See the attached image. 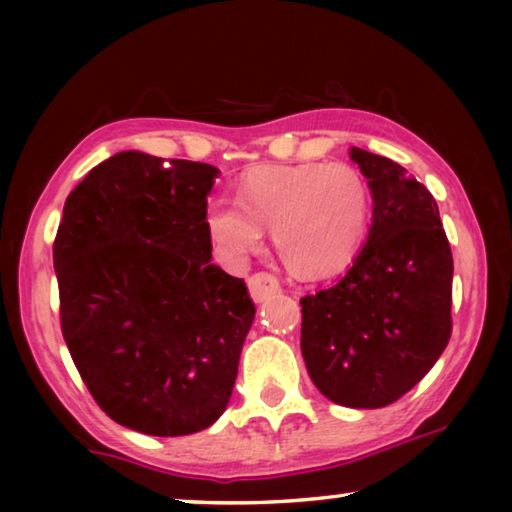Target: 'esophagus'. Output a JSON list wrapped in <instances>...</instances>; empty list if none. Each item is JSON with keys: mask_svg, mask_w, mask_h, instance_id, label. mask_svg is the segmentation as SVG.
<instances>
[{"mask_svg": "<svg viewBox=\"0 0 512 512\" xmlns=\"http://www.w3.org/2000/svg\"><path fill=\"white\" fill-rule=\"evenodd\" d=\"M248 291L255 302H264L275 296V293H280V282H277V277L273 273L259 271L248 277Z\"/></svg>", "mask_w": 512, "mask_h": 512, "instance_id": "34e87169", "label": "esophagus"}]
</instances>
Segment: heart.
I'll return each instance as SVG.
<instances>
[{"label": "heart", "instance_id": "obj_1", "mask_svg": "<svg viewBox=\"0 0 512 512\" xmlns=\"http://www.w3.org/2000/svg\"><path fill=\"white\" fill-rule=\"evenodd\" d=\"M372 187L345 162L257 167L239 183L237 203L207 207L205 228L230 266L262 248L271 230L280 262L300 277H325L348 266L368 237Z\"/></svg>", "mask_w": 512, "mask_h": 512}]
</instances>
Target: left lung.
I'll return each instance as SVG.
<instances>
[{
  "instance_id": "8db88e82",
  "label": "left lung",
  "mask_w": 512,
  "mask_h": 512,
  "mask_svg": "<svg viewBox=\"0 0 512 512\" xmlns=\"http://www.w3.org/2000/svg\"><path fill=\"white\" fill-rule=\"evenodd\" d=\"M372 187L368 241L348 273L305 296L300 348L327 400L381 409L427 375L452 336L454 259L429 189L352 146Z\"/></svg>"
}]
</instances>
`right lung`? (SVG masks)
<instances>
[{"mask_svg": "<svg viewBox=\"0 0 512 512\" xmlns=\"http://www.w3.org/2000/svg\"><path fill=\"white\" fill-rule=\"evenodd\" d=\"M219 169L124 151L67 196L54 241L60 327L94 402L121 427L189 436L219 420L255 318L212 264Z\"/></svg>", "mask_w": 512, "mask_h": 512, "instance_id": "add662e5", "label": "right lung"}]
</instances>
